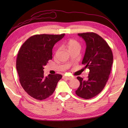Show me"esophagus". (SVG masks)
Instances as JSON below:
<instances>
[{"mask_svg": "<svg viewBox=\"0 0 128 128\" xmlns=\"http://www.w3.org/2000/svg\"><path fill=\"white\" fill-rule=\"evenodd\" d=\"M63 78H66L67 80H69L72 79V77L67 76H63Z\"/></svg>", "mask_w": 128, "mask_h": 128, "instance_id": "1", "label": "esophagus"}]
</instances>
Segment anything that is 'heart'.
<instances>
[{
	"label": "heart",
	"mask_w": 128,
	"mask_h": 128,
	"mask_svg": "<svg viewBox=\"0 0 128 128\" xmlns=\"http://www.w3.org/2000/svg\"><path fill=\"white\" fill-rule=\"evenodd\" d=\"M66 46L69 51L74 48H80L79 43H78L76 40L72 39L68 40L66 43Z\"/></svg>",
	"instance_id": "obj_1"
}]
</instances>
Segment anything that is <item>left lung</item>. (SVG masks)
<instances>
[{
    "label": "left lung",
    "instance_id": "left-lung-1",
    "mask_svg": "<svg viewBox=\"0 0 128 128\" xmlns=\"http://www.w3.org/2000/svg\"><path fill=\"white\" fill-rule=\"evenodd\" d=\"M85 40L86 48L82 64L90 70L88 79L78 76L80 86L75 93L85 99L97 96L104 88L109 78L113 56L112 50L104 39L94 32L78 34Z\"/></svg>",
    "mask_w": 128,
    "mask_h": 128
}]
</instances>
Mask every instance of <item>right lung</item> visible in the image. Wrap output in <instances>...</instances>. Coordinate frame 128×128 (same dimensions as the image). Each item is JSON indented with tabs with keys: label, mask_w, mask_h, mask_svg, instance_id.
Returning <instances> with one entry per match:
<instances>
[{
	"label": "right lung",
	"mask_w": 128,
	"mask_h": 128,
	"mask_svg": "<svg viewBox=\"0 0 128 128\" xmlns=\"http://www.w3.org/2000/svg\"><path fill=\"white\" fill-rule=\"evenodd\" d=\"M61 34H36L27 40L19 50L16 69L19 80L30 96L38 100H45L53 94L62 75L44 76V68L52 59V49L64 37Z\"/></svg>",
	"instance_id": "right-lung-1"
}]
</instances>
